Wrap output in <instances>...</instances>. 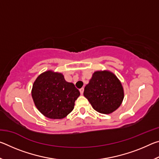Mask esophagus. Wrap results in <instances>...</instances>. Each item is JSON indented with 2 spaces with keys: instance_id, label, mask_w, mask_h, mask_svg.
Segmentation results:
<instances>
[{
  "instance_id": "1",
  "label": "esophagus",
  "mask_w": 159,
  "mask_h": 159,
  "mask_svg": "<svg viewBox=\"0 0 159 159\" xmlns=\"http://www.w3.org/2000/svg\"><path fill=\"white\" fill-rule=\"evenodd\" d=\"M79 90H80V94H81V95H83V91H84V88H80V89Z\"/></svg>"
}]
</instances>
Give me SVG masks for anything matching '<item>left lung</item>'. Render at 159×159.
I'll return each instance as SVG.
<instances>
[{
	"instance_id": "left-lung-1",
	"label": "left lung",
	"mask_w": 159,
	"mask_h": 159,
	"mask_svg": "<svg viewBox=\"0 0 159 159\" xmlns=\"http://www.w3.org/2000/svg\"><path fill=\"white\" fill-rule=\"evenodd\" d=\"M84 95L93 108L99 113L109 114L122 104L124 90L120 80L109 70L93 73L84 88Z\"/></svg>"
}]
</instances>
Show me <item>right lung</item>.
I'll return each mask as SVG.
<instances>
[{
    "label": "right lung",
    "instance_id": "add662e5",
    "mask_svg": "<svg viewBox=\"0 0 159 159\" xmlns=\"http://www.w3.org/2000/svg\"><path fill=\"white\" fill-rule=\"evenodd\" d=\"M79 95L74 83L66 81L62 74L52 70L40 74L31 90L36 108L51 119H61L70 114Z\"/></svg>",
    "mask_w": 159,
    "mask_h": 159
}]
</instances>
